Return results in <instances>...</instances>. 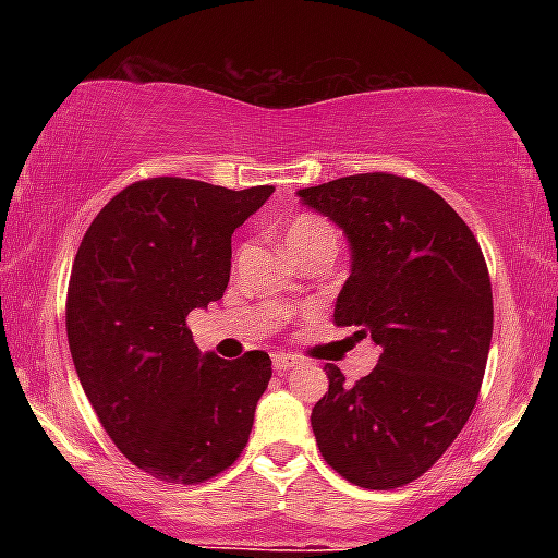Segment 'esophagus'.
I'll use <instances>...</instances> for the list:
<instances>
[{
    "instance_id": "1",
    "label": "esophagus",
    "mask_w": 558,
    "mask_h": 558,
    "mask_svg": "<svg viewBox=\"0 0 558 558\" xmlns=\"http://www.w3.org/2000/svg\"><path fill=\"white\" fill-rule=\"evenodd\" d=\"M272 367H275V373H288V369L299 367V356L280 351V354H272Z\"/></svg>"
}]
</instances>
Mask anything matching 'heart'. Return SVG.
I'll return each mask as SVG.
<instances>
[{"label":"heart","instance_id":"b5f03b06","mask_svg":"<svg viewBox=\"0 0 558 558\" xmlns=\"http://www.w3.org/2000/svg\"><path fill=\"white\" fill-rule=\"evenodd\" d=\"M317 241H336V233H332V228L325 220H319L315 215H301L296 220L288 222L283 233L288 252H296V248H304Z\"/></svg>","mask_w":558,"mask_h":558}]
</instances>
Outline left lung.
Here are the masks:
<instances>
[{
    "label": "left lung",
    "mask_w": 558,
    "mask_h": 558,
    "mask_svg": "<svg viewBox=\"0 0 558 558\" xmlns=\"http://www.w3.org/2000/svg\"><path fill=\"white\" fill-rule=\"evenodd\" d=\"M299 198L351 248L332 319L380 351L354 386L325 364L328 393L312 409L319 453L360 488H401L444 457L475 409L493 336L488 267L462 217L412 178L364 172Z\"/></svg>",
    "instance_id": "obj_1"
}]
</instances>
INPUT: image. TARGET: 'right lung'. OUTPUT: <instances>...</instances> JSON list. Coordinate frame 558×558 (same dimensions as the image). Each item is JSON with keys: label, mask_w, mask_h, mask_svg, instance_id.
<instances>
[{"label": "right lung", "mask_w": 558, "mask_h": 558, "mask_svg": "<svg viewBox=\"0 0 558 558\" xmlns=\"http://www.w3.org/2000/svg\"><path fill=\"white\" fill-rule=\"evenodd\" d=\"M272 191L138 181L94 217L75 254L68 288L75 373L114 446L165 483H204L248 444L270 356L202 354L185 317L222 299L230 235Z\"/></svg>", "instance_id": "obj_1"}]
</instances>
